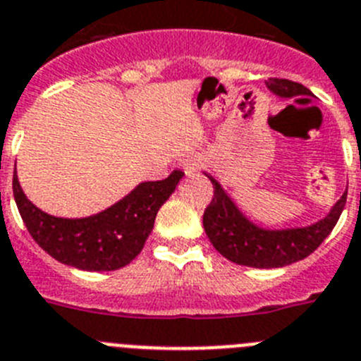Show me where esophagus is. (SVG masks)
Masks as SVG:
<instances>
[{
  "label": "esophagus",
  "instance_id": "1",
  "mask_svg": "<svg viewBox=\"0 0 361 361\" xmlns=\"http://www.w3.org/2000/svg\"><path fill=\"white\" fill-rule=\"evenodd\" d=\"M181 169L185 171V174H192V173H197L201 167V160L196 157V154H188V157H185L183 160L180 161Z\"/></svg>",
  "mask_w": 361,
  "mask_h": 361
}]
</instances>
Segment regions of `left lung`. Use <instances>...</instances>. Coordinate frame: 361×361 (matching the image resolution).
<instances>
[{"label":"left lung","mask_w":361,"mask_h":361,"mask_svg":"<svg viewBox=\"0 0 361 361\" xmlns=\"http://www.w3.org/2000/svg\"><path fill=\"white\" fill-rule=\"evenodd\" d=\"M266 86L284 99L311 95L306 86L288 79L271 77L266 80ZM209 180L212 181L214 196L203 214L204 232L223 257L252 268H282L306 259L329 235L347 201V192H343L331 212L311 226L264 230L239 212L228 194L212 176H209Z\"/></svg>","instance_id":"1"}]
</instances>
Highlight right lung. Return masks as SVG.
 I'll return each mask as SVG.
<instances>
[{"instance_id": "right-lung-1", "label": "right lung", "mask_w": 361, "mask_h": 361, "mask_svg": "<svg viewBox=\"0 0 361 361\" xmlns=\"http://www.w3.org/2000/svg\"><path fill=\"white\" fill-rule=\"evenodd\" d=\"M181 178V171H173L165 180L145 181L113 207L84 219H64L39 210L23 194L16 174L12 188L23 223L48 255L79 269L113 271L142 252L158 210Z\"/></svg>"}]
</instances>
